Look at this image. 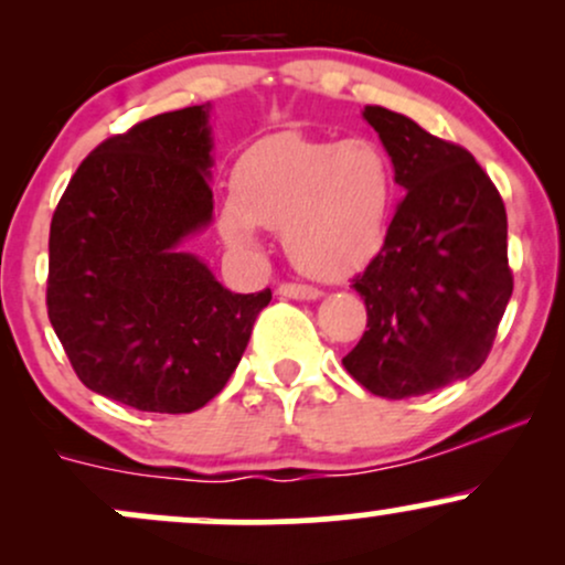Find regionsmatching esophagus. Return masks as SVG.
I'll return each mask as SVG.
<instances>
[{
  "mask_svg": "<svg viewBox=\"0 0 565 565\" xmlns=\"http://www.w3.org/2000/svg\"><path fill=\"white\" fill-rule=\"evenodd\" d=\"M276 291L281 297H289V300H319L321 297V291L308 287V284H281Z\"/></svg>",
  "mask_w": 565,
  "mask_h": 565,
  "instance_id": "34e87169",
  "label": "esophagus"
}]
</instances>
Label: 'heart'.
<instances>
[{
  "label": "heart",
  "mask_w": 565,
  "mask_h": 565,
  "mask_svg": "<svg viewBox=\"0 0 565 565\" xmlns=\"http://www.w3.org/2000/svg\"><path fill=\"white\" fill-rule=\"evenodd\" d=\"M395 204L393 161L369 138L270 135L238 157L220 233L257 249V228L284 231L289 260L313 278H345L382 249Z\"/></svg>",
  "instance_id": "heart-1"
}]
</instances>
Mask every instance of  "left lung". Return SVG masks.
Here are the masks:
<instances>
[{"label":"left lung","mask_w":565,"mask_h":565,"mask_svg":"<svg viewBox=\"0 0 565 565\" xmlns=\"http://www.w3.org/2000/svg\"><path fill=\"white\" fill-rule=\"evenodd\" d=\"M364 119L406 196L380 255L353 278L369 319L342 364L369 393L401 401L468 380L489 355L512 295L508 215L462 146L382 106Z\"/></svg>","instance_id":"left-lung-1"}]
</instances>
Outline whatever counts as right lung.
I'll use <instances>...</instances> for the list:
<instances>
[{
    "label": "right lung",
    "mask_w": 565,
    "mask_h": 565,
    "mask_svg": "<svg viewBox=\"0 0 565 565\" xmlns=\"http://www.w3.org/2000/svg\"><path fill=\"white\" fill-rule=\"evenodd\" d=\"M212 103L140 121L82 161L50 225L47 316L93 393L159 414L210 404L270 289L236 295L185 242L212 223Z\"/></svg>",
    "instance_id": "obj_1"
}]
</instances>
